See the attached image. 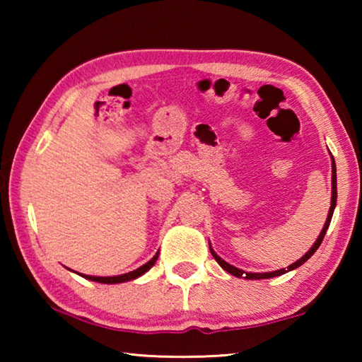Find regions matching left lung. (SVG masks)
<instances>
[{
  "label": "left lung",
  "mask_w": 362,
  "mask_h": 362,
  "mask_svg": "<svg viewBox=\"0 0 362 362\" xmlns=\"http://www.w3.org/2000/svg\"><path fill=\"white\" fill-rule=\"evenodd\" d=\"M335 204H337V170H335V161H334V158H332V201H330L329 216H327L326 223H324V228H322V231H321V235L317 236L316 243L313 244V247H311V249L308 250V252H306V254L302 257V259L297 260L296 263H292V265H289L287 268L278 269V272H272V273H244L243 269L236 268V267H233V265H230V263H226L225 260L220 259V257H218L216 252H214L212 249H211V254H212L214 259L217 260L218 265L225 269V272H228L230 274H233V276H236V278H243V276H244L246 279H267V278L281 276V274H284V273H287V272H291V269H296V268H298L300 265H303V263H305L306 260H308L310 257L316 252L317 247L321 246V243H322V240H324V235H326V231H327V228H329L330 218H332V214H334V209H335Z\"/></svg>",
  "instance_id": "obj_1"
}]
</instances>
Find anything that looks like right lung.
Returning <instances> with one entry per match:
<instances>
[{
  "label": "right lung",
  "mask_w": 362,
  "mask_h": 362,
  "mask_svg": "<svg viewBox=\"0 0 362 362\" xmlns=\"http://www.w3.org/2000/svg\"><path fill=\"white\" fill-rule=\"evenodd\" d=\"M158 260V252L156 255L153 257V259L145 263V265H142L137 269H134V272L131 273H126V274H121V276H107V278H100V276H86V274H83V276L86 279H90V281H95V283H103V284H118V283H124V281H131V279H136L139 276H142V274L145 272H148V269L155 265V262Z\"/></svg>",
  "instance_id": "obj_1"
}]
</instances>
